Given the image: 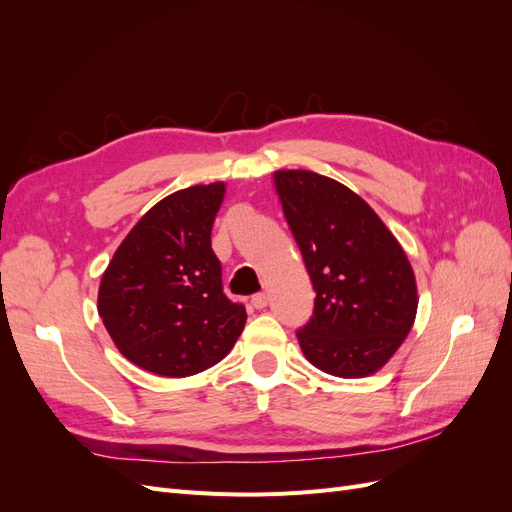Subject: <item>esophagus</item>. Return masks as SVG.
<instances>
[{"label":"esophagus","mask_w":512,"mask_h":512,"mask_svg":"<svg viewBox=\"0 0 512 512\" xmlns=\"http://www.w3.org/2000/svg\"><path fill=\"white\" fill-rule=\"evenodd\" d=\"M267 294L265 292H258V294H254L252 297V307H256V309H262V307H267Z\"/></svg>","instance_id":"obj_1"}]
</instances>
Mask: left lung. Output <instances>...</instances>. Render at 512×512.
I'll return each mask as SVG.
<instances>
[{"label":"left lung","mask_w":512,"mask_h":512,"mask_svg":"<svg viewBox=\"0 0 512 512\" xmlns=\"http://www.w3.org/2000/svg\"><path fill=\"white\" fill-rule=\"evenodd\" d=\"M316 299L297 331L305 359L337 378L374 374L404 344L416 316L406 252L365 200L312 170L273 175Z\"/></svg>","instance_id":"left-lung-1"}]
</instances>
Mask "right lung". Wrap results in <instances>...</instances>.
Here are the masks:
<instances>
[{
	"mask_svg": "<svg viewBox=\"0 0 512 512\" xmlns=\"http://www.w3.org/2000/svg\"><path fill=\"white\" fill-rule=\"evenodd\" d=\"M224 183L192 185L153 205L102 275L98 314L128 361L166 378L220 363L245 327L222 286L211 228Z\"/></svg>",
	"mask_w": 512,
	"mask_h": 512,
	"instance_id": "obj_1",
	"label": "right lung"
}]
</instances>
